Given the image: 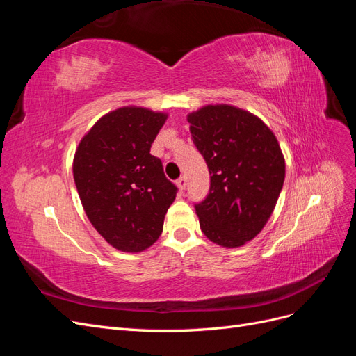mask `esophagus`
I'll list each match as a JSON object with an SVG mask.
<instances>
[{
	"label": "esophagus",
	"mask_w": 356,
	"mask_h": 356,
	"mask_svg": "<svg viewBox=\"0 0 356 356\" xmlns=\"http://www.w3.org/2000/svg\"><path fill=\"white\" fill-rule=\"evenodd\" d=\"M177 186H178V188L182 191V190H186V186H187V179H186V177H181V178H178L177 179Z\"/></svg>",
	"instance_id": "esophagus-1"
}]
</instances>
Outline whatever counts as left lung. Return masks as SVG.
I'll use <instances>...</instances> for the list:
<instances>
[{
  "mask_svg": "<svg viewBox=\"0 0 356 356\" xmlns=\"http://www.w3.org/2000/svg\"><path fill=\"white\" fill-rule=\"evenodd\" d=\"M187 120L211 174L209 195L196 204L200 229L213 243L239 248L264 229L281 195V145L260 117L234 105H204Z\"/></svg>",
  "mask_w": 356,
  "mask_h": 356,
  "instance_id": "8db88e82",
  "label": "left lung"
}]
</instances>
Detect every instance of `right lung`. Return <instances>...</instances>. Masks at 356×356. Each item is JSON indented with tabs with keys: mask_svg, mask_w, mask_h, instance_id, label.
Instances as JSON below:
<instances>
[{
	"mask_svg": "<svg viewBox=\"0 0 356 356\" xmlns=\"http://www.w3.org/2000/svg\"><path fill=\"white\" fill-rule=\"evenodd\" d=\"M166 113L122 106L106 113L75 149L72 175L83 209L102 238L122 252H143L163 232L177 187L149 148Z\"/></svg>",
	"mask_w": 356,
	"mask_h": 356,
	"instance_id": "obj_1",
	"label": "right lung"
}]
</instances>
